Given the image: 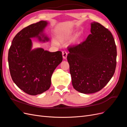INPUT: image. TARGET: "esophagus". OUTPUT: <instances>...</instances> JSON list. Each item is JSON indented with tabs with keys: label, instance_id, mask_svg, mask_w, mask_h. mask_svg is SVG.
<instances>
[{
	"label": "esophagus",
	"instance_id": "obj_1",
	"mask_svg": "<svg viewBox=\"0 0 127 127\" xmlns=\"http://www.w3.org/2000/svg\"><path fill=\"white\" fill-rule=\"evenodd\" d=\"M62 54H63V57L64 59H66L67 56V52L66 51H63L62 52Z\"/></svg>",
	"mask_w": 127,
	"mask_h": 127
}]
</instances>
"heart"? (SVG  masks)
<instances>
[{
	"mask_svg": "<svg viewBox=\"0 0 127 127\" xmlns=\"http://www.w3.org/2000/svg\"><path fill=\"white\" fill-rule=\"evenodd\" d=\"M69 37L70 36L69 35H64V36H60L58 38L59 41L61 42H64L68 40V39L69 38ZM52 44L54 45H56V46H58L59 45L58 42L55 39H52Z\"/></svg>",
	"mask_w": 127,
	"mask_h": 127,
	"instance_id": "b5f03b06",
	"label": "heart"
}]
</instances>
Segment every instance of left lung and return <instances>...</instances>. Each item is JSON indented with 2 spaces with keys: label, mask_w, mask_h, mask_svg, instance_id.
Listing matches in <instances>:
<instances>
[{
  "label": "left lung",
  "mask_w": 127,
  "mask_h": 127,
  "mask_svg": "<svg viewBox=\"0 0 127 127\" xmlns=\"http://www.w3.org/2000/svg\"><path fill=\"white\" fill-rule=\"evenodd\" d=\"M90 32L85 41L68 47L72 86L85 94L101 90L114 75L117 63V47L111 32L97 22L91 23Z\"/></svg>",
  "instance_id": "8db88e82"
}]
</instances>
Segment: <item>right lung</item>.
<instances>
[{"instance_id":"add662e5","label":"right lung","mask_w":127,"mask_h":127,"mask_svg":"<svg viewBox=\"0 0 127 127\" xmlns=\"http://www.w3.org/2000/svg\"><path fill=\"white\" fill-rule=\"evenodd\" d=\"M47 21H40L22 29L14 38L8 51V64L12 79L25 93L35 95L48 90L51 78L62 63V51L51 52L41 48L32 49L31 38L47 42L43 33Z\"/></svg>"}]
</instances>
